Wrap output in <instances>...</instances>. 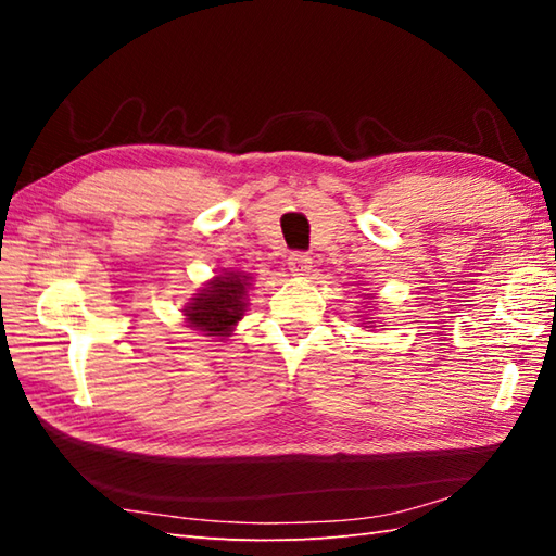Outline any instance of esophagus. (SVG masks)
I'll list each match as a JSON object with an SVG mask.
<instances>
[{"mask_svg":"<svg viewBox=\"0 0 556 556\" xmlns=\"http://www.w3.org/2000/svg\"><path fill=\"white\" fill-rule=\"evenodd\" d=\"M289 269H291V275H296V277L311 275V269H313L311 255L308 253H291L289 255Z\"/></svg>","mask_w":556,"mask_h":556,"instance_id":"obj_1","label":"esophagus"}]
</instances>
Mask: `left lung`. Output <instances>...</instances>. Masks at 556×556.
<instances>
[{
    "mask_svg": "<svg viewBox=\"0 0 556 556\" xmlns=\"http://www.w3.org/2000/svg\"><path fill=\"white\" fill-rule=\"evenodd\" d=\"M368 320H370V317H368ZM363 325H365V323H363Z\"/></svg>",
    "mask_w": 556,
    "mask_h": 556,
    "instance_id": "left-lung-1",
    "label": "left lung"
}]
</instances>
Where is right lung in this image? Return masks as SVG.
I'll return each mask as SVG.
<instances>
[{
  "label": "right lung",
  "instance_id": "obj_1",
  "mask_svg": "<svg viewBox=\"0 0 556 556\" xmlns=\"http://www.w3.org/2000/svg\"><path fill=\"white\" fill-rule=\"evenodd\" d=\"M248 287H251V277L245 271H224V275L210 279L184 305L188 327L198 329L205 337H229L233 325L245 313Z\"/></svg>",
  "mask_w": 556,
  "mask_h": 556
}]
</instances>
